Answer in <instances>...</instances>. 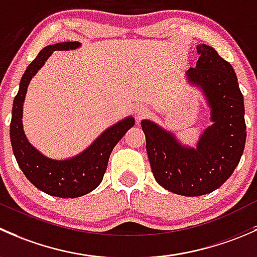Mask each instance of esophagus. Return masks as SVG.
Masks as SVG:
<instances>
[{
    "label": "esophagus",
    "instance_id": "esophagus-1",
    "mask_svg": "<svg viewBox=\"0 0 257 257\" xmlns=\"http://www.w3.org/2000/svg\"><path fill=\"white\" fill-rule=\"evenodd\" d=\"M147 112H148V109L146 106H145V105H142V104H140V105H137V107H136V115H137V120H141L142 117H144L145 115H147Z\"/></svg>",
    "mask_w": 257,
    "mask_h": 257
}]
</instances>
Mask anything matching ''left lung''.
Returning a JSON list of instances; mask_svg holds the SVG:
<instances>
[{"label": "left lung", "instance_id": "8db88e82", "mask_svg": "<svg viewBox=\"0 0 257 257\" xmlns=\"http://www.w3.org/2000/svg\"><path fill=\"white\" fill-rule=\"evenodd\" d=\"M197 52V65L186 71V78L203 92L211 121L197 146L183 145L153 121H141L156 182L186 197L208 194L225 183L239 165L246 141L244 97L234 69L207 44H198Z\"/></svg>", "mask_w": 257, "mask_h": 257}]
</instances>
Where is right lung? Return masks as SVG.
Here are the masks:
<instances>
[{
  "label": "right lung",
  "instance_id": "1",
  "mask_svg": "<svg viewBox=\"0 0 257 257\" xmlns=\"http://www.w3.org/2000/svg\"><path fill=\"white\" fill-rule=\"evenodd\" d=\"M79 42H62L44 47L23 74L20 90L13 100L10 137L13 155L25 176L34 187L53 197L78 198L101 183L113 147L132 126V116L107 127L88 148L67 160H53L32 146L23 130V102L32 78L38 73L55 50H74Z\"/></svg>",
  "mask_w": 257,
  "mask_h": 257
}]
</instances>
